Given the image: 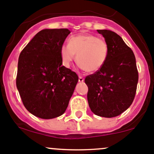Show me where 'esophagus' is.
I'll return each instance as SVG.
<instances>
[{
  "mask_svg": "<svg viewBox=\"0 0 154 154\" xmlns=\"http://www.w3.org/2000/svg\"><path fill=\"white\" fill-rule=\"evenodd\" d=\"M83 81H84V78H83V77H81V76H80V77H79V82H80V83H82V82Z\"/></svg>",
  "mask_w": 154,
  "mask_h": 154,
  "instance_id": "34e87169",
  "label": "esophagus"
}]
</instances>
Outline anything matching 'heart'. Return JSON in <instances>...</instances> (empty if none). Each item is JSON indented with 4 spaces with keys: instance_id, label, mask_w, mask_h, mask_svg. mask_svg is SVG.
<instances>
[{
    "instance_id": "1",
    "label": "heart",
    "mask_w": 154,
    "mask_h": 154,
    "mask_svg": "<svg viewBox=\"0 0 154 154\" xmlns=\"http://www.w3.org/2000/svg\"><path fill=\"white\" fill-rule=\"evenodd\" d=\"M75 54L80 68L88 72H95L106 63L109 45L104 39L91 34L73 35L68 39V45L60 48V57L65 67H69Z\"/></svg>"
}]
</instances>
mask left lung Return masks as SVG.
<instances>
[{
    "instance_id": "8db88e82",
    "label": "left lung",
    "mask_w": 154,
    "mask_h": 154,
    "mask_svg": "<svg viewBox=\"0 0 154 154\" xmlns=\"http://www.w3.org/2000/svg\"><path fill=\"white\" fill-rule=\"evenodd\" d=\"M109 45V56L99 71L88 75L87 99L91 112L112 118L127 110L134 100L139 73L136 57L122 37L108 29H97Z\"/></svg>"
}]
</instances>
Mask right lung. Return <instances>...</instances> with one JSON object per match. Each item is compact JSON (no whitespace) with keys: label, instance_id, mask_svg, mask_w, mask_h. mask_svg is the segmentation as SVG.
<instances>
[{"label":"right lung","instance_id":"obj_1","mask_svg":"<svg viewBox=\"0 0 154 154\" xmlns=\"http://www.w3.org/2000/svg\"><path fill=\"white\" fill-rule=\"evenodd\" d=\"M71 31L45 29L19 55L16 86L25 108L36 117L51 119L67 109L78 76L63 66L60 48Z\"/></svg>","mask_w":154,"mask_h":154}]
</instances>
